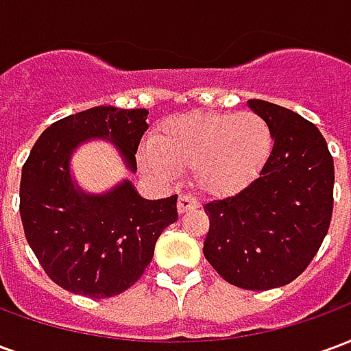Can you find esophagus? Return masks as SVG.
Wrapping results in <instances>:
<instances>
[{
  "label": "esophagus",
  "instance_id": "1",
  "mask_svg": "<svg viewBox=\"0 0 351 351\" xmlns=\"http://www.w3.org/2000/svg\"><path fill=\"white\" fill-rule=\"evenodd\" d=\"M199 206V201L195 197H191L188 193H184L178 197V203H176V208H178V213H190V210H195Z\"/></svg>",
  "mask_w": 351,
  "mask_h": 351
}]
</instances>
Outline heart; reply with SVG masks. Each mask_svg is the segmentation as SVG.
Here are the masks:
<instances>
[{"instance_id": "1", "label": "heart", "mask_w": 351, "mask_h": 351, "mask_svg": "<svg viewBox=\"0 0 351 351\" xmlns=\"http://www.w3.org/2000/svg\"><path fill=\"white\" fill-rule=\"evenodd\" d=\"M272 150V131L256 112H188L161 123L143 154L156 175L191 167V182L210 195L244 190Z\"/></svg>"}]
</instances>
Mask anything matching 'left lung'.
<instances>
[{
	"label": "left lung",
	"mask_w": 351,
	"mask_h": 351,
	"mask_svg": "<svg viewBox=\"0 0 351 351\" xmlns=\"http://www.w3.org/2000/svg\"><path fill=\"white\" fill-rule=\"evenodd\" d=\"M248 107L271 125L272 150L244 190L206 203L203 254L226 282L263 291L293 282L319 250L331 223L335 165L314 123L269 101Z\"/></svg>",
	"instance_id": "left-lung-1"
}]
</instances>
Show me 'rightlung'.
I'll return each instance as SVG.
<instances>
[{
  "instance_id": "add662e5",
  "label": "right lung",
  "mask_w": 351,
  "mask_h": 351,
  "mask_svg": "<svg viewBox=\"0 0 351 351\" xmlns=\"http://www.w3.org/2000/svg\"><path fill=\"white\" fill-rule=\"evenodd\" d=\"M146 108L93 107L43 131L22 167L20 218L27 244L52 282L71 293L105 299L123 293L150 265L163 229L178 220L176 195L141 197L131 180L88 193L73 178L75 150L103 138L137 173Z\"/></svg>"
}]
</instances>
